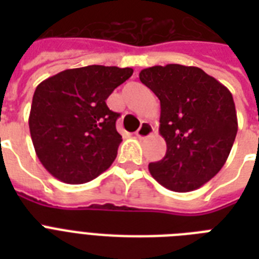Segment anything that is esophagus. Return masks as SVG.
<instances>
[{"instance_id":"obj_1","label":"esophagus","mask_w":259,"mask_h":259,"mask_svg":"<svg viewBox=\"0 0 259 259\" xmlns=\"http://www.w3.org/2000/svg\"><path fill=\"white\" fill-rule=\"evenodd\" d=\"M152 133H153V127H152V125L148 123V122H142L141 126H140V129L136 132V136H137L140 140H144V138H148L149 136H152Z\"/></svg>"}]
</instances>
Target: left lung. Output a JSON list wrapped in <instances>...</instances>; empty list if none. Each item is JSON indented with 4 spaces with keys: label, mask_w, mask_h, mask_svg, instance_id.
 <instances>
[{
    "label": "left lung",
    "mask_w": 259,
    "mask_h": 259,
    "mask_svg": "<svg viewBox=\"0 0 259 259\" xmlns=\"http://www.w3.org/2000/svg\"><path fill=\"white\" fill-rule=\"evenodd\" d=\"M140 80L160 99V134L165 156L149 172L175 192L200 188L225 165L238 132L233 95L197 67L145 68Z\"/></svg>",
    "instance_id": "left-lung-1"
}]
</instances>
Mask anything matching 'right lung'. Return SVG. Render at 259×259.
<instances>
[{"instance_id":"right-lung-1","label":"right lung","mask_w":259,"mask_h":259,"mask_svg":"<svg viewBox=\"0 0 259 259\" xmlns=\"http://www.w3.org/2000/svg\"><path fill=\"white\" fill-rule=\"evenodd\" d=\"M133 75L126 67L87 66L59 72L36 87L29 114L34 150L58 180L83 184L105 172L117 157L119 114L106 99Z\"/></svg>"}]
</instances>
